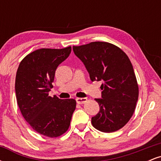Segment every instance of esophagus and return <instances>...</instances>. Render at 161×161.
<instances>
[{
	"label": "esophagus",
	"mask_w": 161,
	"mask_h": 161,
	"mask_svg": "<svg viewBox=\"0 0 161 161\" xmlns=\"http://www.w3.org/2000/svg\"><path fill=\"white\" fill-rule=\"evenodd\" d=\"M87 101H88V99L86 98V97H83V98H81V97H78V98H76V102L79 104H85V103H86Z\"/></svg>",
	"instance_id": "34e87169"
}]
</instances>
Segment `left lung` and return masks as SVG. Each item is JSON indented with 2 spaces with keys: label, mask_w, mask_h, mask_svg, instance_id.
<instances>
[{
  "label": "left lung",
  "mask_w": 161,
  "mask_h": 161,
  "mask_svg": "<svg viewBox=\"0 0 161 161\" xmlns=\"http://www.w3.org/2000/svg\"><path fill=\"white\" fill-rule=\"evenodd\" d=\"M90 79L102 81L101 99L96 98L100 111L92 118V125L103 132L123 128L133 115L138 97V86L130 60L117 46L104 42L73 46Z\"/></svg>",
  "instance_id": "obj_1"
}]
</instances>
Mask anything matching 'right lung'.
<instances>
[{"label": "right lung", "instance_id": "obj_1", "mask_svg": "<svg viewBox=\"0 0 161 161\" xmlns=\"http://www.w3.org/2000/svg\"><path fill=\"white\" fill-rule=\"evenodd\" d=\"M70 52L71 46L38 49L24 57L16 72V97L22 115L36 132L49 138L68 130L76 107L75 99L49 96L57 66Z\"/></svg>", "mask_w": 161, "mask_h": 161}]
</instances>
